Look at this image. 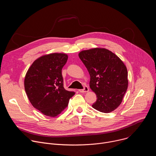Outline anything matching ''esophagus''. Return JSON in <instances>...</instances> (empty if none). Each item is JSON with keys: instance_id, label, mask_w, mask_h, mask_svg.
Wrapping results in <instances>:
<instances>
[{"instance_id": "34e87169", "label": "esophagus", "mask_w": 156, "mask_h": 156, "mask_svg": "<svg viewBox=\"0 0 156 156\" xmlns=\"http://www.w3.org/2000/svg\"><path fill=\"white\" fill-rule=\"evenodd\" d=\"M78 91L80 93H86V92L89 91V88H88V87L87 86H84V88L83 89H81V90H79Z\"/></svg>"}]
</instances>
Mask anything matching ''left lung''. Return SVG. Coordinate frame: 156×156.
I'll return each instance as SVG.
<instances>
[{
    "instance_id": "left-lung-1",
    "label": "left lung",
    "mask_w": 156,
    "mask_h": 156,
    "mask_svg": "<svg viewBox=\"0 0 156 156\" xmlns=\"http://www.w3.org/2000/svg\"><path fill=\"white\" fill-rule=\"evenodd\" d=\"M90 75V86L97 96L92 107L109 113L121 104L128 88V72L115 54L104 48L83 51L78 54Z\"/></svg>"
}]
</instances>
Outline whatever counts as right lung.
Wrapping results in <instances>:
<instances>
[{
  "instance_id": "add662e5",
  "label": "right lung",
  "mask_w": 156,
  "mask_h": 156,
  "mask_svg": "<svg viewBox=\"0 0 156 156\" xmlns=\"http://www.w3.org/2000/svg\"><path fill=\"white\" fill-rule=\"evenodd\" d=\"M67 59V55L60 53L42 56L33 63L26 74L27 96L33 106L46 116L60 114L75 94L63 87L62 70Z\"/></svg>"
}]
</instances>
